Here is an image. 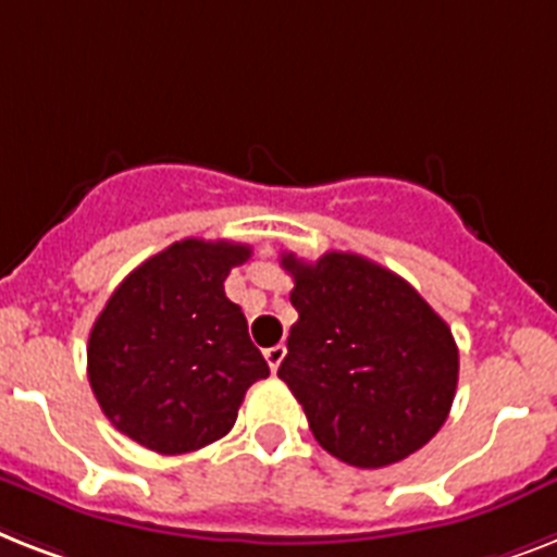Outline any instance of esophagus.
Instances as JSON below:
<instances>
[{"label": "esophagus", "instance_id": "obj_1", "mask_svg": "<svg viewBox=\"0 0 557 557\" xmlns=\"http://www.w3.org/2000/svg\"><path fill=\"white\" fill-rule=\"evenodd\" d=\"M283 357H286V346H283V343H277V346L265 349V360H269L271 372H277L280 363H283Z\"/></svg>", "mask_w": 557, "mask_h": 557}]
</instances>
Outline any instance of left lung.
I'll return each instance as SVG.
<instances>
[{
	"instance_id": "8db88e82",
	"label": "left lung",
	"mask_w": 557,
	"mask_h": 557,
	"mask_svg": "<svg viewBox=\"0 0 557 557\" xmlns=\"http://www.w3.org/2000/svg\"><path fill=\"white\" fill-rule=\"evenodd\" d=\"M297 323L277 377L329 455L381 469L426 446L449 418L458 346L404 277L360 255H283Z\"/></svg>"
}]
</instances>
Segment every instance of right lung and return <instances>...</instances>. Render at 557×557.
I'll return each mask as SVG.
<instances>
[{"mask_svg":"<svg viewBox=\"0 0 557 557\" xmlns=\"http://www.w3.org/2000/svg\"><path fill=\"white\" fill-rule=\"evenodd\" d=\"M248 257L243 243L180 239L108 297L88 337V381L122 435L183 455L232 432L248 386L269 377L223 288Z\"/></svg>","mask_w":557,"mask_h":557,"instance_id":"add662e5","label":"right lung"}]
</instances>
